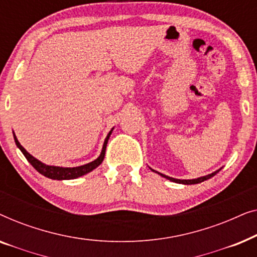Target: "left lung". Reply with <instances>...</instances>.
<instances>
[{"label": "left lung", "mask_w": 257, "mask_h": 257, "mask_svg": "<svg viewBox=\"0 0 257 257\" xmlns=\"http://www.w3.org/2000/svg\"><path fill=\"white\" fill-rule=\"evenodd\" d=\"M150 168H151V167H150ZM220 170H221V168H220ZM220 170L213 172V173H210V174H208V175H205V177H200V178H198V179H188V180H185V179H184V180H181V179H174V178H172V177H167V175H165V174H163V173H159V172L154 171V170H152V168H151V171H153V172H156V173L160 174L161 177L166 178L167 180L173 181V182H177V184H182V185H195V184H200V182H202V181H205V180H208V179L214 177V175H215Z\"/></svg>", "instance_id": "8db88e82"}]
</instances>
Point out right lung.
Returning a JSON list of instances; mask_svg holds the SVG:
<instances>
[{"label":"right lung","instance_id":"right-lung-1","mask_svg":"<svg viewBox=\"0 0 257 257\" xmlns=\"http://www.w3.org/2000/svg\"><path fill=\"white\" fill-rule=\"evenodd\" d=\"M114 127H112V130L108 132V135L106 136V138L104 140L103 144V149H101V152L99 154V157L97 159H94L93 161H91L89 164L82 165V166H77V167H61V166H50V165H45L44 163H42L36 158L31 156V154L28 152V151L24 149V147L21 145L19 140H17L15 133L13 131L14 135V139H15L16 146L21 150V152L24 154V157L27 158V160L33 165V167L36 170L37 172H40L42 175L47 177L49 179H52V180H71V179H77L79 177H83L87 173H90L91 171H93L94 168H97L99 165L103 163L104 157H105V151H106V145L108 142V138H110L112 131H113Z\"/></svg>","mask_w":257,"mask_h":257}]
</instances>
